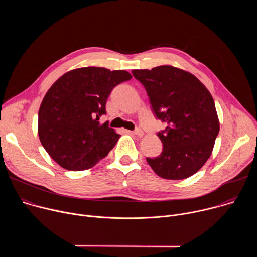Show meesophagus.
<instances>
[{"mask_svg": "<svg viewBox=\"0 0 257 257\" xmlns=\"http://www.w3.org/2000/svg\"><path fill=\"white\" fill-rule=\"evenodd\" d=\"M130 133H132L134 135H137V136H142L143 135V131L140 130V129H136V130H134V131H132Z\"/></svg>", "mask_w": 257, "mask_h": 257, "instance_id": "esophagus-1", "label": "esophagus"}]
</instances>
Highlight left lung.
Segmentation results:
<instances>
[{
    "label": "left lung",
    "instance_id": "obj_1",
    "mask_svg": "<svg viewBox=\"0 0 257 257\" xmlns=\"http://www.w3.org/2000/svg\"><path fill=\"white\" fill-rule=\"evenodd\" d=\"M132 74L145 87L157 118L167 124L158 134L162 154L146 161L164 179L189 178L210 157L219 131L210 92L190 72L170 65Z\"/></svg>",
    "mask_w": 257,
    "mask_h": 257
}]
</instances>
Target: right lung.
I'll return each mask as SVG.
<instances>
[{
  "instance_id": "add662e5",
  "label": "right lung",
  "mask_w": 257,
  "mask_h": 257,
  "mask_svg": "<svg viewBox=\"0 0 257 257\" xmlns=\"http://www.w3.org/2000/svg\"><path fill=\"white\" fill-rule=\"evenodd\" d=\"M132 78L125 70L83 67L62 75L46 93L39 111V136L50 157L69 171L95 166L120 134L100 124L113 88Z\"/></svg>"
}]
</instances>
